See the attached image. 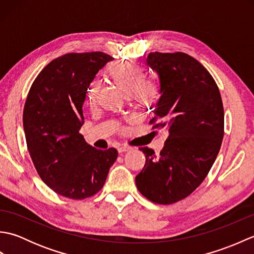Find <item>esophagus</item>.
Masks as SVG:
<instances>
[{
	"instance_id": "obj_1",
	"label": "esophagus",
	"mask_w": 254,
	"mask_h": 254,
	"mask_svg": "<svg viewBox=\"0 0 254 254\" xmlns=\"http://www.w3.org/2000/svg\"><path fill=\"white\" fill-rule=\"evenodd\" d=\"M132 149L131 146H127V145H121V146L118 147L119 153H124V152H127V150Z\"/></svg>"
}]
</instances>
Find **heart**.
Here are the masks:
<instances>
[{
	"mask_svg": "<svg viewBox=\"0 0 254 254\" xmlns=\"http://www.w3.org/2000/svg\"><path fill=\"white\" fill-rule=\"evenodd\" d=\"M108 74L111 80L123 93L131 96L136 105L148 107L153 105L159 97L158 85L152 80H145L144 69L135 63L117 62L108 68ZM98 83L91 84L88 99L94 102Z\"/></svg>",
	"mask_w": 254,
	"mask_h": 254,
	"instance_id": "b5f03b06",
	"label": "heart"
}]
</instances>
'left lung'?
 Segmentation results:
<instances>
[{
    "mask_svg": "<svg viewBox=\"0 0 254 254\" xmlns=\"http://www.w3.org/2000/svg\"><path fill=\"white\" fill-rule=\"evenodd\" d=\"M146 65L157 73L159 99L150 122L168 131L159 155L141 147L144 168L135 177L149 201L171 204L201 185L216 159L224 136V108L212 75L187 53H149Z\"/></svg>",
    "mask_w": 254,
    "mask_h": 254,
    "instance_id": "1",
    "label": "left lung"
}]
</instances>
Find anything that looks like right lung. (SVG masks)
<instances>
[{
	"label": "right lung",
	"mask_w": 254,
	"mask_h": 254,
	"mask_svg": "<svg viewBox=\"0 0 254 254\" xmlns=\"http://www.w3.org/2000/svg\"><path fill=\"white\" fill-rule=\"evenodd\" d=\"M113 59L102 52L67 53L51 61L32 83L24 131L38 175L59 195L93 196L104 187L118 150L86 143L83 104L96 74Z\"/></svg>",
	"instance_id": "add662e5"
}]
</instances>
